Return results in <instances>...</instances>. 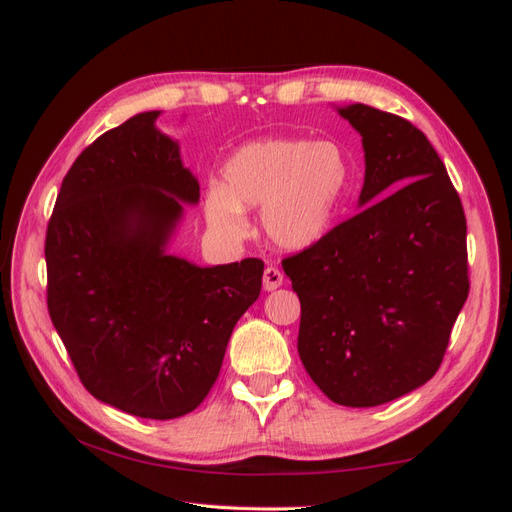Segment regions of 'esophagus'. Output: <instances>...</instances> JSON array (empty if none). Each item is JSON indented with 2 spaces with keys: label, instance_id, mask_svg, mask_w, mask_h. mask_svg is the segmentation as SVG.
<instances>
[{
  "label": "esophagus",
  "instance_id": "34e87169",
  "mask_svg": "<svg viewBox=\"0 0 512 512\" xmlns=\"http://www.w3.org/2000/svg\"><path fill=\"white\" fill-rule=\"evenodd\" d=\"M282 282H284L282 271L277 269V267H273V265H269V267L265 269V275H262V286H265V290L271 292V290H275V288H280Z\"/></svg>",
  "mask_w": 512,
  "mask_h": 512
}]
</instances>
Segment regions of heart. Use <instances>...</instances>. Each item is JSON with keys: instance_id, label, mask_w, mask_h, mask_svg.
Here are the masks:
<instances>
[{"instance_id": "heart-1", "label": "heart", "mask_w": 512, "mask_h": 512, "mask_svg": "<svg viewBox=\"0 0 512 512\" xmlns=\"http://www.w3.org/2000/svg\"><path fill=\"white\" fill-rule=\"evenodd\" d=\"M350 179V158L335 141L262 138L224 162L222 185L205 192V218L220 237L241 239L243 209L260 207L265 235L282 250L303 252L331 232Z\"/></svg>"}]
</instances>
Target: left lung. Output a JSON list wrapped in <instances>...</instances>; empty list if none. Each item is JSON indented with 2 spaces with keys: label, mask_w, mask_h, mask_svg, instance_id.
<instances>
[{
  "label": "left lung",
  "mask_w": 512,
  "mask_h": 512,
  "mask_svg": "<svg viewBox=\"0 0 512 512\" xmlns=\"http://www.w3.org/2000/svg\"><path fill=\"white\" fill-rule=\"evenodd\" d=\"M361 134L359 213L282 262L301 301L299 356L339 406L371 408L436 374L468 299L466 215L410 121L335 106Z\"/></svg>",
  "instance_id": "1"
}]
</instances>
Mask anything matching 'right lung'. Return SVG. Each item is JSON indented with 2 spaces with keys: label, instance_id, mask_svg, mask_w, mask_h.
Here are the masks:
<instances>
[{
  "label": "right lung",
  "instance_id": "obj_1",
  "mask_svg": "<svg viewBox=\"0 0 512 512\" xmlns=\"http://www.w3.org/2000/svg\"><path fill=\"white\" fill-rule=\"evenodd\" d=\"M158 117L138 113L76 158L44 258L49 314L85 389L121 412L168 421L211 391L265 265L198 267L168 252L200 185Z\"/></svg>",
  "mask_w": 512,
  "mask_h": 512
}]
</instances>
